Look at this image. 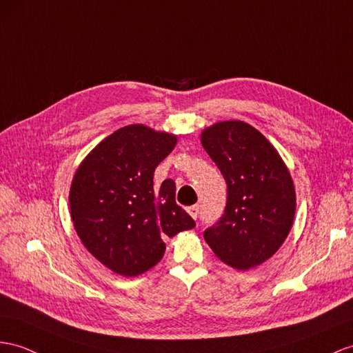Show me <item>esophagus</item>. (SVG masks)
Here are the masks:
<instances>
[{"label": "esophagus", "instance_id": "34e87169", "mask_svg": "<svg viewBox=\"0 0 353 353\" xmlns=\"http://www.w3.org/2000/svg\"><path fill=\"white\" fill-rule=\"evenodd\" d=\"M187 212L190 214V216L196 220L197 216H199V205H193V206H188L187 208Z\"/></svg>", "mask_w": 353, "mask_h": 353}]
</instances>
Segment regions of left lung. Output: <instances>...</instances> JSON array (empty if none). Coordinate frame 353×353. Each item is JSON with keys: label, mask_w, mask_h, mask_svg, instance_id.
Masks as SVG:
<instances>
[{"label": "left lung", "mask_w": 353, "mask_h": 353, "mask_svg": "<svg viewBox=\"0 0 353 353\" xmlns=\"http://www.w3.org/2000/svg\"><path fill=\"white\" fill-rule=\"evenodd\" d=\"M201 143L228 184L225 214L203 232L205 241L232 268H256L279 250L294 225L290 172L272 143L238 119L203 128Z\"/></svg>", "instance_id": "1"}]
</instances>
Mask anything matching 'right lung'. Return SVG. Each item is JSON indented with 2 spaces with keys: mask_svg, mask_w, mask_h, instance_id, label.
Listing matches in <instances>:
<instances>
[{
  "mask_svg": "<svg viewBox=\"0 0 353 353\" xmlns=\"http://www.w3.org/2000/svg\"><path fill=\"white\" fill-rule=\"evenodd\" d=\"M176 136L132 124L105 137L74 172L68 203L77 236L96 259L123 277H136L165 254V238L193 229L176 205L175 183L154 185V170L175 148Z\"/></svg>",
  "mask_w": 353,
  "mask_h": 353,
  "instance_id": "right-lung-1",
  "label": "right lung"
}]
</instances>
